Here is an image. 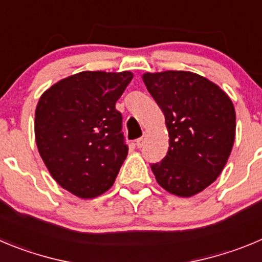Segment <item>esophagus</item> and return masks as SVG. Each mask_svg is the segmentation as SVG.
Masks as SVG:
<instances>
[{
  "label": "esophagus",
  "instance_id": "esophagus-1",
  "mask_svg": "<svg viewBox=\"0 0 262 262\" xmlns=\"http://www.w3.org/2000/svg\"><path fill=\"white\" fill-rule=\"evenodd\" d=\"M145 140H147V135H143L141 138H139L138 140H136V147H138V148L143 147L144 143H145Z\"/></svg>",
  "mask_w": 262,
  "mask_h": 262
}]
</instances>
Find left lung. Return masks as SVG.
I'll return each instance as SVG.
<instances>
[{
	"instance_id": "1",
	"label": "left lung",
	"mask_w": 262,
	"mask_h": 262,
	"mask_svg": "<svg viewBox=\"0 0 262 262\" xmlns=\"http://www.w3.org/2000/svg\"><path fill=\"white\" fill-rule=\"evenodd\" d=\"M143 81L169 133L167 155L150 165L156 181L179 198L198 195L218 178L231 153L236 128L231 98L191 71L145 73Z\"/></svg>"
}]
</instances>
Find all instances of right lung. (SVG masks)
Segmentation results:
<instances>
[{
    "label": "right lung",
    "mask_w": 262,
    "mask_h": 262,
    "mask_svg": "<svg viewBox=\"0 0 262 262\" xmlns=\"http://www.w3.org/2000/svg\"><path fill=\"white\" fill-rule=\"evenodd\" d=\"M133 78L129 71H81L53 84L38 100V153L52 178L78 198L106 192L126 160L115 102Z\"/></svg>",
    "instance_id": "right-lung-1"
}]
</instances>
